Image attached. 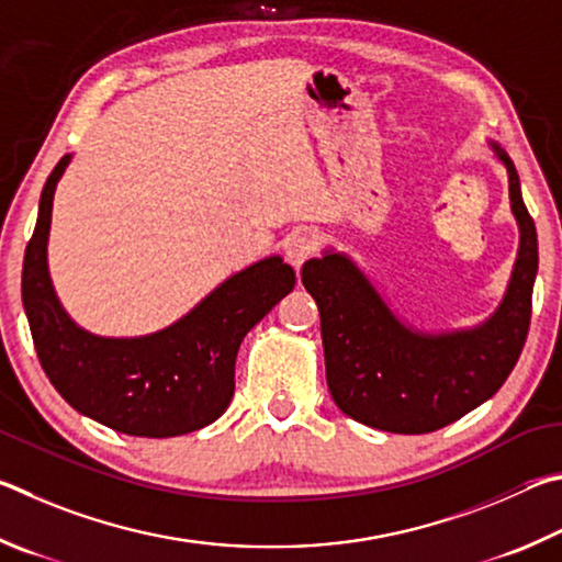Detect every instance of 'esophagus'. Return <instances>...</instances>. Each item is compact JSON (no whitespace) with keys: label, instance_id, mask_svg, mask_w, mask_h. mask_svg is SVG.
<instances>
[{"label":"esophagus","instance_id":"obj_1","mask_svg":"<svg viewBox=\"0 0 562 562\" xmlns=\"http://www.w3.org/2000/svg\"><path fill=\"white\" fill-rule=\"evenodd\" d=\"M318 251V239L308 232H296L289 236L286 241V261L293 269H301L303 261H308L313 254Z\"/></svg>","mask_w":562,"mask_h":562}]
</instances>
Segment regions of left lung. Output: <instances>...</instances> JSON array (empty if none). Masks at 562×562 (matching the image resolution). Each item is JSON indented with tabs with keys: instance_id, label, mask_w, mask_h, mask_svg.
Returning <instances> with one entry per match:
<instances>
[{
	"instance_id": "obj_1",
	"label": "left lung",
	"mask_w": 562,
	"mask_h": 562,
	"mask_svg": "<svg viewBox=\"0 0 562 562\" xmlns=\"http://www.w3.org/2000/svg\"><path fill=\"white\" fill-rule=\"evenodd\" d=\"M491 147L508 170L520 246L506 296L486 323L439 336L417 333L395 318L348 256L303 263L301 281L321 311L328 390L362 425L395 435L437 431L494 397L516 368L533 308L538 234L514 160Z\"/></svg>"
}]
</instances>
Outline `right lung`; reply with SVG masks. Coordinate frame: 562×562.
I'll use <instances>...</instances> for the list:
<instances>
[{"instance_id":"1","label":"right lung","mask_w":562,"mask_h":562,"mask_svg":"<svg viewBox=\"0 0 562 562\" xmlns=\"http://www.w3.org/2000/svg\"><path fill=\"white\" fill-rule=\"evenodd\" d=\"M64 155L44 184L26 244L22 301L38 362L68 405L131 437H177L224 415L234 397V362L246 333L296 286L281 256L256 261L214 289L170 328L145 338H98L58 303L46 241Z\"/></svg>"}]
</instances>
